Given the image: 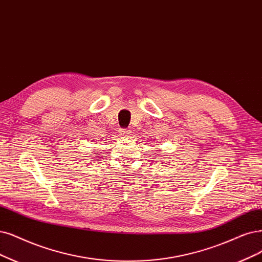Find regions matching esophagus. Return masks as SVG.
<instances>
[{
    "label": "esophagus",
    "mask_w": 262,
    "mask_h": 262,
    "mask_svg": "<svg viewBox=\"0 0 262 262\" xmlns=\"http://www.w3.org/2000/svg\"><path fill=\"white\" fill-rule=\"evenodd\" d=\"M120 134L122 135V136H128V135L130 134V129L122 128V129H120Z\"/></svg>",
    "instance_id": "34e87169"
}]
</instances>
